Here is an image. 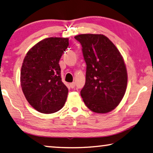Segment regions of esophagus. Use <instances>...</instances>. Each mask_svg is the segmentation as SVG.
Returning <instances> with one entry per match:
<instances>
[{"label":"esophagus","mask_w":153,"mask_h":153,"mask_svg":"<svg viewBox=\"0 0 153 153\" xmlns=\"http://www.w3.org/2000/svg\"><path fill=\"white\" fill-rule=\"evenodd\" d=\"M70 87L72 88V89H74V88H75V87H76V83L75 82H72L70 84Z\"/></svg>","instance_id":"esophagus-1"}]
</instances>
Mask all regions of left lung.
I'll return each instance as SVG.
<instances>
[{
	"mask_svg": "<svg viewBox=\"0 0 153 153\" xmlns=\"http://www.w3.org/2000/svg\"><path fill=\"white\" fill-rule=\"evenodd\" d=\"M75 39L82 45L87 64L85 85L80 91L84 102L94 112H109L119 105L126 91L123 58L103 34H79Z\"/></svg>",
	"mask_w": 153,
	"mask_h": 153,
	"instance_id": "1",
	"label": "left lung"
}]
</instances>
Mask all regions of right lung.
<instances>
[{
  "label": "right lung",
  "mask_w": 153,
  "mask_h": 153,
  "mask_svg": "<svg viewBox=\"0 0 153 153\" xmlns=\"http://www.w3.org/2000/svg\"><path fill=\"white\" fill-rule=\"evenodd\" d=\"M68 46V38L44 39L23 59L21 88L27 102L41 113H55L65 104L68 90L62 81L59 62Z\"/></svg>",
  "instance_id": "1"
}]
</instances>
